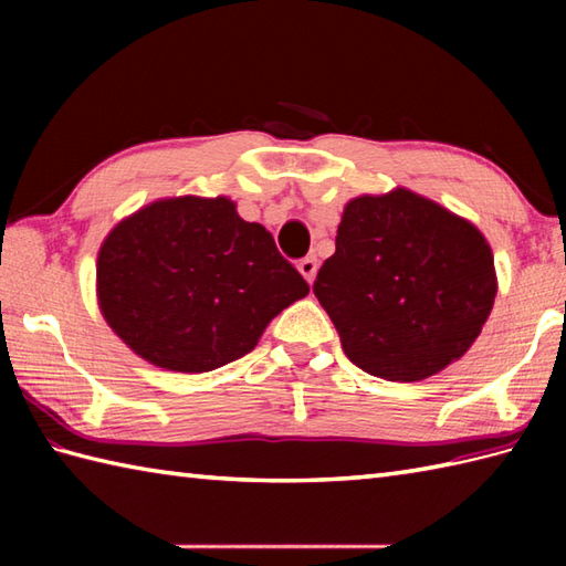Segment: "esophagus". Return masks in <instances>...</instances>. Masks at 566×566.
I'll list each match as a JSON object with an SVG mask.
<instances>
[{"label":"esophagus","mask_w":566,"mask_h":566,"mask_svg":"<svg viewBox=\"0 0 566 566\" xmlns=\"http://www.w3.org/2000/svg\"><path fill=\"white\" fill-rule=\"evenodd\" d=\"M298 272L304 274V280L311 284L316 280V272H318V260H316V255H306V258H302L298 260Z\"/></svg>","instance_id":"obj_1"}]
</instances>
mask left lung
<instances>
[{"label": "left lung", "mask_w": 566, "mask_h": 566, "mask_svg": "<svg viewBox=\"0 0 566 566\" xmlns=\"http://www.w3.org/2000/svg\"><path fill=\"white\" fill-rule=\"evenodd\" d=\"M314 294L353 365L418 381L460 359L496 296L494 255L476 228L396 189L347 203Z\"/></svg>", "instance_id": "8db88e82"}]
</instances>
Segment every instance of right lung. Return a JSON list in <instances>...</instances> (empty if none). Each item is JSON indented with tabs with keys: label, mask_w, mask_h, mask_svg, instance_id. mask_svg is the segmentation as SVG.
Segmentation results:
<instances>
[{
	"label": "right lung",
	"mask_w": 566,
	"mask_h": 566,
	"mask_svg": "<svg viewBox=\"0 0 566 566\" xmlns=\"http://www.w3.org/2000/svg\"><path fill=\"white\" fill-rule=\"evenodd\" d=\"M97 292L130 350L175 371H209L248 355L308 284L260 223L223 197L155 201L104 240Z\"/></svg>",
	"instance_id": "right-lung-1"
}]
</instances>
